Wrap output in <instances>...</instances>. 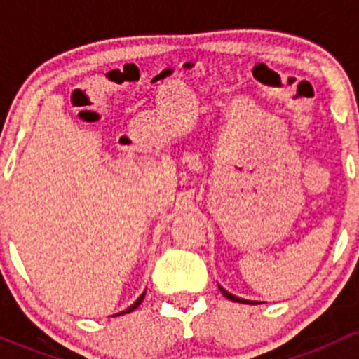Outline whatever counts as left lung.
Here are the masks:
<instances>
[{"mask_svg": "<svg viewBox=\"0 0 359 359\" xmlns=\"http://www.w3.org/2000/svg\"><path fill=\"white\" fill-rule=\"evenodd\" d=\"M220 288V292H222V295L224 297H227V299L229 300H233V302H241V304H257L255 300H245V299H240V297H236V295H233V293H229L227 290H224L222 287H219Z\"/></svg>", "mask_w": 359, "mask_h": 359, "instance_id": "obj_1", "label": "left lung"}]
</instances>
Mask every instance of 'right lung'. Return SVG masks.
Listing matches in <instances>:
<instances>
[{
	"label": "right lung",
	"instance_id": "obj_1",
	"mask_svg": "<svg viewBox=\"0 0 359 359\" xmlns=\"http://www.w3.org/2000/svg\"><path fill=\"white\" fill-rule=\"evenodd\" d=\"M144 297H146V292H144V293H142V295H140V297H139V299H137V300H135V302H133V304H132V306H130V307H128V309H125V311H123V313H119V314H125V313H132V311H135V309H137V307H139V306H140V304H142Z\"/></svg>",
	"mask_w": 359,
	"mask_h": 359
}]
</instances>
